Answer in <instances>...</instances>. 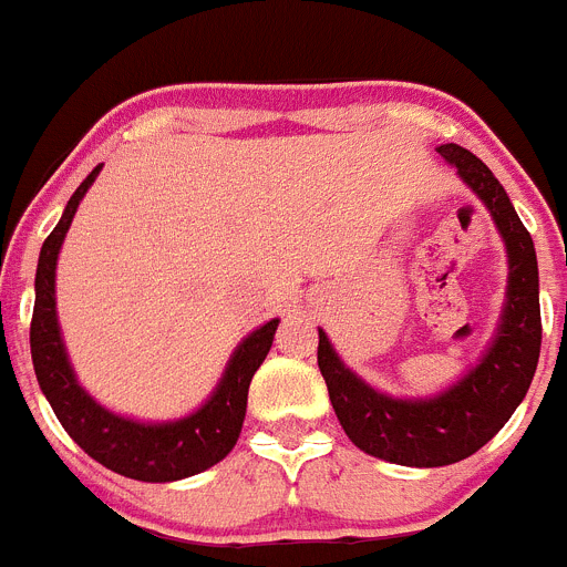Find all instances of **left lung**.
I'll return each instance as SVG.
<instances>
[{
    "mask_svg": "<svg viewBox=\"0 0 567 567\" xmlns=\"http://www.w3.org/2000/svg\"><path fill=\"white\" fill-rule=\"evenodd\" d=\"M437 153L477 193L508 252L503 318L480 363L432 398H392L358 378L338 358L327 332L318 329L320 374L346 437L360 452L412 468L452 465L480 452L523 403L543 343L537 252L508 193L477 155L460 144H440Z\"/></svg>",
    "mask_w": 567,
    "mask_h": 567,
    "instance_id": "8db88e82",
    "label": "left lung"
}]
</instances>
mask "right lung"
<instances>
[{
    "label": "right lung",
    "instance_id": "obj_1",
    "mask_svg": "<svg viewBox=\"0 0 567 567\" xmlns=\"http://www.w3.org/2000/svg\"><path fill=\"white\" fill-rule=\"evenodd\" d=\"M99 169L102 164L70 195L62 218L39 252L37 303H33V320H30L33 369H37L39 389L48 398L50 409L56 412L59 423L73 437V443L84 449V454L122 477L142 480V483H173V480L193 477L213 468L233 452L240 425H244V414H247L249 383L272 346L278 318L240 340L224 369L221 383L215 385L207 403L187 417L167 420V423H142L96 403L79 385L68 360V349H64L56 318V260L79 202L90 184L96 182Z\"/></svg>",
    "mask_w": 567,
    "mask_h": 567
}]
</instances>
